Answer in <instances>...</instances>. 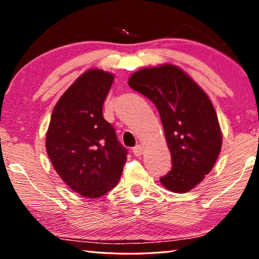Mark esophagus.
<instances>
[{
  "instance_id": "1",
  "label": "esophagus",
  "mask_w": 259,
  "mask_h": 259,
  "mask_svg": "<svg viewBox=\"0 0 259 259\" xmlns=\"http://www.w3.org/2000/svg\"><path fill=\"white\" fill-rule=\"evenodd\" d=\"M133 152H134L135 156H142V154L144 153V148L142 145H137L134 148Z\"/></svg>"
}]
</instances>
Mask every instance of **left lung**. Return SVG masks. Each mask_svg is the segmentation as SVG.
I'll use <instances>...</instances> for the list:
<instances>
[{"instance_id": "obj_1", "label": "left lung", "mask_w": 259, "mask_h": 259, "mask_svg": "<svg viewBox=\"0 0 259 259\" xmlns=\"http://www.w3.org/2000/svg\"><path fill=\"white\" fill-rule=\"evenodd\" d=\"M128 84L155 105L172 168L160 178L166 190L186 193L211 171L222 150V131L211 100L172 64L135 72Z\"/></svg>"}]
</instances>
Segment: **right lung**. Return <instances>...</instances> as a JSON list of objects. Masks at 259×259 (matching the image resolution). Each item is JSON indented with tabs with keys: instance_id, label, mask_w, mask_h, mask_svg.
Returning a JSON list of instances; mask_svg holds the SVG:
<instances>
[{
	"instance_id": "1",
	"label": "right lung",
	"mask_w": 259,
	"mask_h": 259,
	"mask_svg": "<svg viewBox=\"0 0 259 259\" xmlns=\"http://www.w3.org/2000/svg\"><path fill=\"white\" fill-rule=\"evenodd\" d=\"M114 75L93 68L78 76L57 102L46 148L57 174L84 198L103 196L117 185L126 161L103 105Z\"/></svg>"
}]
</instances>
